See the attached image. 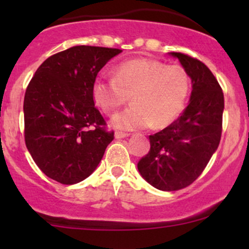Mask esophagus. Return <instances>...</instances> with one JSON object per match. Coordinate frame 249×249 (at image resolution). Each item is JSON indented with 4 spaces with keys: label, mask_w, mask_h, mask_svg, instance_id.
<instances>
[{
    "label": "esophagus",
    "mask_w": 249,
    "mask_h": 249,
    "mask_svg": "<svg viewBox=\"0 0 249 249\" xmlns=\"http://www.w3.org/2000/svg\"><path fill=\"white\" fill-rule=\"evenodd\" d=\"M128 133H125V132H119V131H117L115 133V137L117 139H121V138H125V137H127Z\"/></svg>",
    "instance_id": "34e87169"
}]
</instances>
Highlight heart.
Masks as SVG:
<instances>
[{"instance_id":"b5f03b06","label":"heart","mask_w":249,"mask_h":249,"mask_svg":"<svg viewBox=\"0 0 249 249\" xmlns=\"http://www.w3.org/2000/svg\"><path fill=\"white\" fill-rule=\"evenodd\" d=\"M192 79L184 67L151 58H134L117 67L115 77L99 75L92 83L93 101L111 115L131 97L132 107L117 113L112 124L122 130L164 128L186 107Z\"/></svg>"}]
</instances>
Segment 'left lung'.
Listing matches in <instances>:
<instances>
[{"mask_svg": "<svg viewBox=\"0 0 249 249\" xmlns=\"http://www.w3.org/2000/svg\"><path fill=\"white\" fill-rule=\"evenodd\" d=\"M190 73V104L177 121L150 136V151L138 161L148 184L178 191L198 178L219 146L222 132L224 92L206 65L181 53H171Z\"/></svg>", "mask_w": 249, "mask_h": 249, "instance_id": "8db88e82", "label": "left lung"}]
</instances>
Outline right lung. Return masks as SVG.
Instances as JSON below:
<instances>
[{
	"instance_id": "right-lung-1",
	"label": "right lung",
	"mask_w": 249,
	"mask_h": 249,
	"mask_svg": "<svg viewBox=\"0 0 249 249\" xmlns=\"http://www.w3.org/2000/svg\"><path fill=\"white\" fill-rule=\"evenodd\" d=\"M122 53L76 45L45 59L24 95V141L34 161L49 178L72 185L88 178L115 138L95 107L92 83Z\"/></svg>"
}]
</instances>
